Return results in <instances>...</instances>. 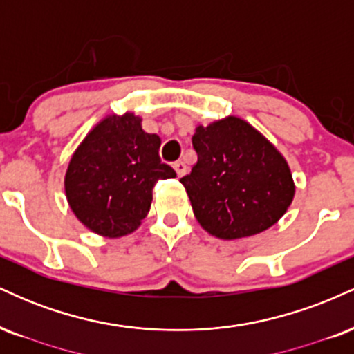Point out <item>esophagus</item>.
I'll list each match as a JSON object with an SVG mask.
<instances>
[{
    "label": "esophagus",
    "mask_w": 354,
    "mask_h": 354,
    "mask_svg": "<svg viewBox=\"0 0 354 354\" xmlns=\"http://www.w3.org/2000/svg\"><path fill=\"white\" fill-rule=\"evenodd\" d=\"M173 168H174V171H176L178 178L185 176L186 174V165L183 163V161H176V163H173Z\"/></svg>",
    "instance_id": "34e87169"
}]
</instances>
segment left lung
<instances>
[{
	"instance_id": "left-lung-1",
	"label": "left lung",
	"mask_w": 354,
	"mask_h": 354,
	"mask_svg": "<svg viewBox=\"0 0 354 354\" xmlns=\"http://www.w3.org/2000/svg\"><path fill=\"white\" fill-rule=\"evenodd\" d=\"M196 165L181 178L203 230L219 239L253 236L278 223L295 196L283 154L236 116L196 126Z\"/></svg>"
}]
</instances>
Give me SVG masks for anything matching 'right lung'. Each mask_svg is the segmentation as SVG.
Segmentation results:
<instances>
[{
    "label": "right lung",
    "mask_w": 354,
    "mask_h": 354,
    "mask_svg": "<svg viewBox=\"0 0 354 354\" xmlns=\"http://www.w3.org/2000/svg\"><path fill=\"white\" fill-rule=\"evenodd\" d=\"M161 140L133 113L100 121L73 153L64 193L75 216L104 238L133 233L146 218L158 180L174 178L160 160Z\"/></svg>",
    "instance_id": "right-lung-1"
}]
</instances>
